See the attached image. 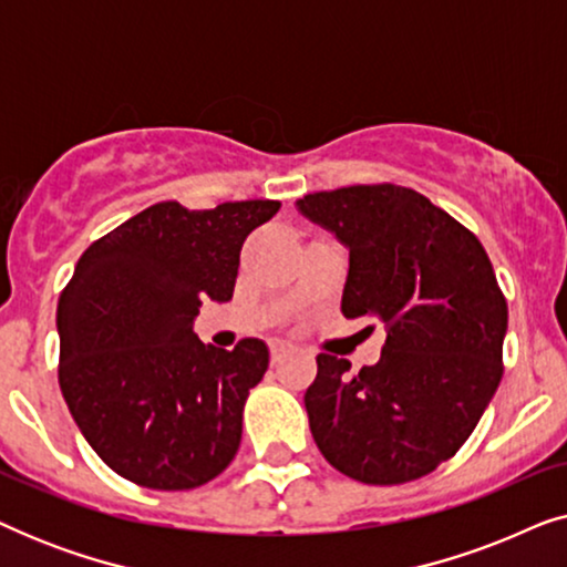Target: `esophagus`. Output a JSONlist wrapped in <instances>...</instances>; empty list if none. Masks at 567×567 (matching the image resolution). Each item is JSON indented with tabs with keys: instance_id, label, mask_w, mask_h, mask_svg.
I'll list each match as a JSON object with an SVG mask.
<instances>
[{
	"instance_id": "esophagus-1",
	"label": "esophagus",
	"mask_w": 567,
	"mask_h": 567,
	"mask_svg": "<svg viewBox=\"0 0 567 567\" xmlns=\"http://www.w3.org/2000/svg\"><path fill=\"white\" fill-rule=\"evenodd\" d=\"M293 351V348L289 346V343H281V340H274V343H270V361L274 363H278L284 359V355H289Z\"/></svg>"
}]
</instances>
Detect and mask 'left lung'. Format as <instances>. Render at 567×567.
Here are the masks:
<instances>
[{"mask_svg":"<svg viewBox=\"0 0 567 567\" xmlns=\"http://www.w3.org/2000/svg\"><path fill=\"white\" fill-rule=\"evenodd\" d=\"M348 247L340 312L386 328L382 359L317 355L305 394L315 444L343 475L400 485L452 460L503 377L508 307L485 247L402 185H351L297 200Z\"/></svg>","mask_w":567,"mask_h":567,"instance_id":"1","label":"left lung"}]
</instances>
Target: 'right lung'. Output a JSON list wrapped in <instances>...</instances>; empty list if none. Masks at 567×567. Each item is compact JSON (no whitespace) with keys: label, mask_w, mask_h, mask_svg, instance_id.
<instances>
[{"label":"right lung","mask_w":567,"mask_h":567,"mask_svg":"<svg viewBox=\"0 0 567 567\" xmlns=\"http://www.w3.org/2000/svg\"><path fill=\"white\" fill-rule=\"evenodd\" d=\"M278 208L162 200L82 252L56 309L59 384L82 436L121 477L190 491L235 460L268 346H206L193 320L206 299H231L243 243Z\"/></svg>","instance_id":"1"}]
</instances>
